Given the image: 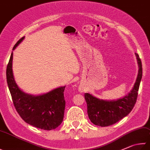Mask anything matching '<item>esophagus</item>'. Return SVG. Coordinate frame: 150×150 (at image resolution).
I'll return each instance as SVG.
<instances>
[{
    "instance_id": "obj_1",
    "label": "esophagus",
    "mask_w": 150,
    "mask_h": 150,
    "mask_svg": "<svg viewBox=\"0 0 150 150\" xmlns=\"http://www.w3.org/2000/svg\"><path fill=\"white\" fill-rule=\"evenodd\" d=\"M80 91L81 92H83V91H84V89H80Z\"/></svg>"
}]
</instances>
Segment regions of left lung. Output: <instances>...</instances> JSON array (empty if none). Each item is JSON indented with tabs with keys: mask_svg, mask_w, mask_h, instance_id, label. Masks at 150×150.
<instances>
[{
	"mask_svg": "<svg viewBox=\"0 0 150 150\" xmlns=\"http://www.w3.org/2000/svg\"><path fill=\"white\" fill-rule=\"evenodd\" d=\"M138 64V73L134 86L128 95L116 100L99 99L89 93H85L89 120L95 125H112L127 115L136 103L138 91L142 76V62L138 53H135Z\"/></svg>",
	"mask_w": 150,
	"mask_h": 150,
	"instance_id": "left-lung-1",
	"label": "left lung"
}]
</instances>
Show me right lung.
I'll list each match as a JSON object with an SVG mask.
<instances>
[{
  "instance_id": "obj_1",
  "label": "right lung",
  "mask_w": 150,
  "mask_h": 150,
  "mask_svg": "<svg viewBox=\"0 0 150 150\" xmlns=\"http://www.w3.org/2000/svg\"><path fill=\"white\" fill-rule=\"evenodd\" d=\"M24 39L21 38L13 47V50ZM13 52L11 53L6 69L8 88L17 112L25 122L41 129H55L63 120L65 100V86L60 87L45 94L33 95L25 93L16 84L12 71Z\"/></svg>"
}]
</instances>
